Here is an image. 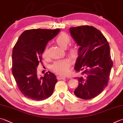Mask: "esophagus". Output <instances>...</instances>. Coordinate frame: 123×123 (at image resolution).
<instances>
[{
    "label": "esophagus",
    "instance_id": "1",
    "mask_svg": "<svg viewBox=\"0 0 123 123\" xmlns=\"http://www.w3.org/2000/svg\"><path fill=\"white\" fill-rule=\"evenodd\" d=\"M57 78L58 79H65L66 78L64 76H58L57 77Z\"/></svg>",
    "mask_w": 123,
    "mask_h": 123
}]
</instances>
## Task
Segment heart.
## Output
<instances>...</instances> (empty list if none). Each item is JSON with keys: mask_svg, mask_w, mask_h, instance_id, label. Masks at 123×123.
Wrapping results in <instances>:
<instances>
[{"mask_svg": "<svg viewBox=\"0 0 123 123\" xmlns=\"http://www.w3.org/2000/svg\"><path fill=\"white\" fill-rule=\"evenodd\" d=\"M55 42L61 48L65 49L71 42V39L67 33L62 32L55 38ZM79 48L77 46H72L68 49V54L73 58H76L78 55ZM44 58L48 57V49L45 48L43 52ZM71 63L68 59L59 60L55 62L52 65V68L57 74L62 75L67 74L69 72L70 67Z\"/></svg>", "mask_w": 123, "mask_h": 123, "instance_id": "obj_1", "label": "heart"}]
</instances>
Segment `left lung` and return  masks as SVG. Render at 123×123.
I'll list each match as a JSON object with an SVG mask.
<instances>
[{
  "label": "left lung",
  "instance_id": "obj_1",
  "mask_svg": "<svg viewBox=\"0 0 123 123\" xmlns=\"http://www.w3.org/2000/svg\"><path fill=\"white\" fill-rule=\"evenodd\" d=\"M70 32L80 46L74 69L80 75L74 93L79 98L90 99L102 93L108 84L113 64L109 44L102 32L92 26L70 27Z\"/></svg>",
  "mask_w": 123,
  "mask_h": 123
}]
</instances>
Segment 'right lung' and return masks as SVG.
<instances>
[{"label":"right lung","instance_id":"1","mask_svg":"<svg viewBox=\"0 0 123 123\" xmlns=\"http://www.w3.org/2000/svg\"><path fill=\"white\" fill-rule=\"evenodd\" d=\"M60 29H31L21 33L13 49L12 74L19 90L31 100H43L52 94L57 79L46 72L39 77L37 67L42 63V54L47 43Z\"/></svg>","mask_w":123,"mask_h":123}]
</instances>
